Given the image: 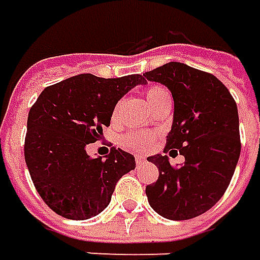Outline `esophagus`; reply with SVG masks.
Returning a JSON list of instances; mask_svg holds the SVG:
<instances>
[{"label": "esophagus", "instance_id": "1", "mask_svg": "<svg viewBox=\"0 0 260 260\" xmlns=\"http://www.w3.org/2000/svg\"><path fill=\"white\" fill-rule=\"evenodd\" d=\"M134 160H136V165H137V166H142L143 163H144V158H143L142 156H136Z\"/></svg>", "mask_w": 260, "mask_h": 260}]
</instances>
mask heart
Masks as SVG:
<instances>
[{
	"mask_svg": "<svg viewBox=\"0 0 260 260\" xmlns=\"http://www.w3.org/2000/svg\"><path fill=\"white\" fill-rule=\"evenodd\" d=\"M146 100L149 103L151 109L157 107L158 104L170 100V93L166 87L163 85H150L147 90H146ZM118 109H120V104H116L113 110H111V121H117L118 118ZM156 139V133L153 132H146V130H132V132H127L126 134L121 136L120 139V144L127 149V150L133 151H146L150 149V146Z\"/></svg>",
	"mask_w": 260,
	"mask_h": 260,
	"instance_id": "obj_1",
	"label": "heart"
}]
</instances>
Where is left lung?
<instances>
[{
  "label": "left lung",
  "mask_w": 260,
  "mask_h": 260,
  "mask_svg": "<svg viewBox=\"0 0 260 260\" xmlns=\"http://www.w3.org/2000/svg\"><path fill=\"white\" fill-rule=\"evenodd\" d=\"M143 76L173 95V126L163 151L184 156L182 166H172L161 154L147 157L158 169L156 183L146 187L147 199L166 219H193L215 206L235 173L240 154L236 102L213 74L182 62H167Z\"/></svg>",
  "instance_id": "left-lung-1"
}]
</instances>
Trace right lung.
I'll use <instances>...</instances> for the list:
<instances>
[{
  "mask_svg": "<svg viewBox=\"0 0 260 260\" xmlns=\"http://www.w3.org/2000/svg\"><path fill=\"white\" fill-rule=\"evenodd\" d=\"M146 78L78 74L48 85L29 109L24 157L31 180L45 205L57 215L84 220L109 206L116 183L136 167L134 157L111 149L103 160L85 147L102 139L111 110Z\"/></svg>",
  "mask_w": 260,
  "mask_h": 260,
  "instance_id": "add662e5",
  "label": "right lung"
}]
</instances>
